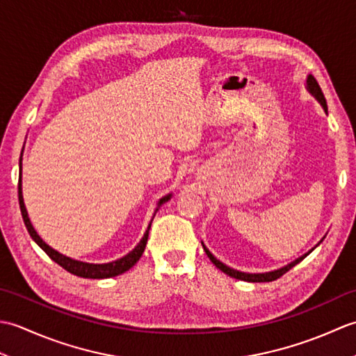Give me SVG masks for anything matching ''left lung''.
Segmentation results:
<instances>
[{"instance_id":"8db88e82","label":"left lung","mask_w":356,"mask_h":356,"mask_svg":"<svg viewBox=\"0 0 356 356\" xmlns=\"http://www.w3.org/2000/svg\"><path fill=\"white\" fill-rule=\"evenodd\" d=\"M306 86H307L309 93H311V95L315 97V99L321 104L323 110L326 111V115H327V104H326V97H324V95H323V92H321V88H320V86H318V82H316V79L312 76V74H309V76H307V79H306ZM321 241H323V240H321ZM321 241H320V243H321ZM320 243H318V245H320ZM202 245H203V243H202ZM318 245H316V246H318ZM203 249H205V252H207V255L209 257V260L216 264V268H218V269H220L222 272H225L226 275H229V277H232V278H237V280H243V282H249V283L274 282V280L280 278V277H282L283 274H286L287 270L292 269V268L295 266V264H298L301 260L305 259V257H307V255H309V252H312V251H314V249H311V251L306 252L305 255H301L300 259L293 260L292 263L286 264V266L280 268V269L270 270V272H263V274H248V272H240V270H237V269H232V268H229V266H226L225 263H222L220 260H217L216 257L209 252V249H208L205 245H203Z\"/></svg>"}]
</instances>
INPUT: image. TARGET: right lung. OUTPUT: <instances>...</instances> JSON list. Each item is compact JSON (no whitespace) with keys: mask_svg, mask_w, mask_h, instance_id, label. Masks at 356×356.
Returning <instances> with one entry per match:
<instances>
[{"mask_svg":"<svg viewBox=\"0 0 356 356\" xmlns=\"http://www.w3.org/2000/svg\"><path fill=\"white\" fill-rule=\"evenodd\" d=\"M19 168H21V161H19ZM171 199V194H166L165 197H162L161 200L157 202V208L154 211V216L157 213V209L161 208L165 202H168ZM18 200H19V208H21V214H22V220H24L26 228L30 234V237L35 240V243L40 246L42 251L47 254L50 259L58 263L59 266H63L65 270H69L70 274L73 275H78L82 278H110V277H116L124 274L128 269H131L136 263L139 261V259L142 257L143 251H145V246H147V240H148V232L151 228V223L148 225V229L143 234L142 240L138 243L131 252H128L125 257L115 261H110V263H102V264H93V263H86V261H79V260H73L70 257L59 254L55 249L50 248L45 241L38 236V232L35 231L33 225L30 223V218L27 214V209L24 205V199H22V188H21V172H19V184H18ZM154 218V217H153ZM153 222V220H151Z\"/></svg>","mask_w":356,"mask_h":356,"instance_id":"right-lung-1","label":"right lung"}]
</instances>
